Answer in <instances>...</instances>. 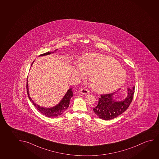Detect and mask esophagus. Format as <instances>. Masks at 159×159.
<instances>
[{"label":"esophagus","instance_id":"1","mask_svg":"<svg viewBox=\"0 0 159 159\" xmlns=\"http://www.w3.org/2000/svg\"><path fill=\"white\" fill-rule=\"evenodd\" d=\"M79 93L82 94H84V95H86V94H88L89 93V91L88 89H86V88H82L79 90Z\"/></svg>","mask_w":159,"mask_h":159}]
</instances>
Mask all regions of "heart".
Returning <instances> with one entry per match:
<instances>
[{
  "label": "heart",
  "mask_w": 159,
  "mask_h": 159,
  "mask_svg": "<svg viewBox=\"0 0 159 159\" xmlns=\"http://www.w3.org/2000/svg\"><path fill=\"white\" fill-rule=\"evenodd\" d=\"M74 73L78 77L92 75V87L98 92H111L123 85L126 78L125 70L115 59L100 54L85 56L76 65Z\"/></svg>",
  "instance_id": "b5f03b06"
}]
</instances>
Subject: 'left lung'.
Masks as SVG:
<instances>
[{
  "mask_svg": "<svg viewBox=\"0 0 159 159\" xmlns=\"http://www.w3.org/2000/svg\"><path fill=\"white\" fill-rule=\"evenodd\" d=\"M127 92L126 98L121 101L115 100L114 95L116 92L101 95L98 105L93 108L94 113L100 118L105 120L119 116L128 109L131 103L134 93V87L129 88Z\"/></svg>",
  "mask_w": 159,
  "mask_h": 159,
  "instance_id": "8db88e82",
  "label": "left lung"
}]
</instances>
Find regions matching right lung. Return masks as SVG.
<instances>
[{"label":"right lung","instance_id":"add662e5","mask_svg":"<svg viewBox=\"0 0 159 159\" xmlns=\"http://www.w3.org/2000/svg\"><path fill=\"white\" fill-rule=\"evenodd\" d=\"M57 49L55 50V52ZM52 53H54L53 52H46L45 53L41 54L40 56H46ZM32 63V64H33ZM31 64V65H32ZM27 90L28 96L29 98V100L31 101L32 103L33 104L34 106L36 107V109L38 110L41 113H42L43 115L49 118H55V117H58L60 116L61 115L64 113V112H65L69 106L70 101L71 98L72 96H73V92H72V89L70 88L67 90V93H66L65 96L62 98L61 102L57 104V105L54 106L53 107L51 108H45L41 107L40 106L37 105L35 102H34L32 98L30 97L29 95V91H28V82H27Z\"/></svg>","mask_w":159,"mask_h":159}]
</instances>
